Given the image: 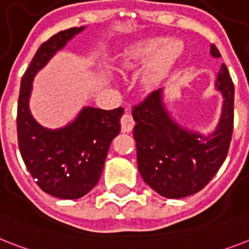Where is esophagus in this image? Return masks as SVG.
I'll return each instance as SVG.
<instances>
[{"label":"esophagus","mask_w":249,"mask_h":249,"mask_svg":"<svg viewBox=\"0 0 249 249\" xmlns=\"http://www.w3.org/2000/svg\"><path fill=\"white\" fill-rule=\"evenodd\" d=\"M120 124H121V130L124 131V133H129V131L133 130L135 123L130 112H125V114L123 115V118H121L120 120Z\"/></svg>","instance_id":"34e87169"}]
</instances>
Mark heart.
<instances>
[{
    "mask_svg": "<svg viewBox=\"0 0 249 249\" xmlns=\"http://www.w3.org/2000/svg\"><path fill=\"white\" fill-rule=\"evenodd\" d=\"M161 43H162L161 39L149 38V39L141 40L131 48L129 56V65L131 66L138 65L154 53L142 79L145 87H155L159 84L169 74L174 64L180 56V50L175 42H166L162 46Z\"/></svg>",
    "mask_w": 249,
    "mask_h": 249,
    "instance_id": "b5f03b06",
    "label": "heart"
}]
</instances>
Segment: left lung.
I'll return each instance as SVG.
<instances>
[{"mask_svg": "<svg viewBox=\"0 0 249 249\" xmlns=\"http://www.w3.org/2000/svg\"><path fill=\"white\" fill-rule=\"evenodd\" d=\"M212 57H221L215 44ZM215 88L223 94L219 124L209 135L189 130L171 118L163 104L162 89L155 90L134 106L138 170L143 180L166 198H184L205 188L219 171L229 151L234 121V84L221 65Z\"/></svg>", "mask_w": 249, "mask_h": 249, "instance_id": "1", "label": "left lung"}]
</instances>
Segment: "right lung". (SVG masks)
<instances>
[{"label":"right lung","instance_id":"obj_1","mask_svg":"<svg viewBox=\"0 0 249 249\" xmlns=\"http://www.w3.org/2000/svg\"><path fill=\"white\" fill-rule=\"evenodd\" d=\"M84 29L58 32L38 48L21 78L18 102V142L24 163L42 191L61 199H76L96 187L124 114L123 107L106 111L87 106L64 128L47 129L30 112L36 74Z\"/></svg>","mask_w":249,"mask_h":249}]
</instances>
